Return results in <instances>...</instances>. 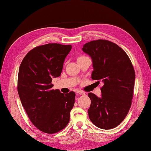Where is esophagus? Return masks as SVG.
I'll list each match as a JSON object with an SVG mask.
<instances>
[{"label": "esophagus", "mask_w": 151, "mask_h": 151, "mask_svg": "<svg viewBox=\"0 0 151 151\" xmlns=\"http://www.w3.org/2000/svg\"><path fill=\"white\" fill-rule=\"evenodd\" d=\"M76 93H77L78 95H86L84 91H81V90L77 91V92H76Z\"/></svg>", "instance_id": "obj_1"}]
</instances>
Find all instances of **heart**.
I'll list each match as a JSON object with an SVG mask.
<instances>
[{
  "label": "heart",
  "instance_id": "b5f03b06",
  "mask_svg": "<svg viewBox=\"0 0 151 151\" xmlns=\"http://www.w3.org/2000/svg\"><path fill=\"white\" fill-rule=\"evenodd\" d=\"M86 57H87V56H79L77 58V61H79V60H81L83 58H86Z\"/></svg>",
  "mask_w": 151,
  "mask_h": 151
}]
</instances>
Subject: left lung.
<instances>
[{
    "instance_id": "8db88e82",
    "label": "left lung",
    "mask_w": 151,
    "mask_h": 151,
    "mask_svg": "<svg viewBox=\"0 0 151 151\" xmlns=\"http://www.w3.org/2000/svg\"><path fill=\"white\" fill-rule=\"evenodd\" d=\"M82 50L92 58L91 78L103 83L101 97L88 93L89 117L100 129H112L124 119L132 104L135 81L132 63L120 47L108 40L89 41Z\"/></svg>"
}]
</instances>
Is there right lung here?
I'll list each match as a JSON object with an SVG mask.
<instances>
[{
    "mask_svg": "<svg viewBox=\"0 0 151 151\" xmlns=\"http://www.w3.org/2000/svg\"><path fill=\"white\" fill-rule=\"evenodd\" d=\"M70 45L48 43L28 52L19 67L17 91L21 104L37 129L55 134L65 129L75 104V93L52 89V78L60 76Z\"/></svg>",
    "mask_w": 151,
    "mask_h": 151,
    "instance_id": "add662e5",
    "label": "right lung"
}]
</instances>
